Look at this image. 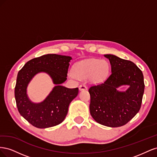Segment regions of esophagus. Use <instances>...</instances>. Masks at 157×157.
Masks as SVG:
<instances>
[{"label":"esophagus","mask_w":157,"mask_h":157,"mask_svg":"<svg viewBox=\"0 0 157 157\" xmlns=\"http://www.w3.org/2000/svg\"><path fill=\"white\" fill-rule=\"evenodd\" d=\"M87 90V86H86V84H80L79 86V90H80V91H82V90Z\"/></svg>","instance_id":"esophagus-1"}]
</instances>
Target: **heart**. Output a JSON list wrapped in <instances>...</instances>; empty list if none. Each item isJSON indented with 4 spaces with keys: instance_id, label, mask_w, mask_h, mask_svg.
Wrapping results in <instances>:
<instances>
[{
    "instance_id": "1",
    "label": "heart",
    "mask_w": 157,
    "mask_h": 157,
    "mask_svg": "<svg viewBox=\"0 0 157 157\" xmlns=\"http://www.w3.org/2000/svg\"><path fill=\"white\" fill-rule=\"evenodd\" d=\"M109 71V66L103 60L90 59L80 61L73 69L75 77L85 79L90 77L92 81L98 82L102 81L106 77Z\"/></svg>"
}]
</instances>
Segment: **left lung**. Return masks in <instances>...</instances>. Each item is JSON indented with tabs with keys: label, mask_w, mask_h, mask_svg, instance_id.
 <instances>
[{
	"label": "left lung",
	"mask_w": 157,
	"mask_h": 157,
	"mask_svg": "<svg viewBox=\"0 0 157 157\" xmlns=\"http://www.w3.org/2000/svg\"><path fill=\"white\" fill-rule=\"evenodd\" d=\"M111 74L103 82L90 87V112L99 124L109 127L125 125L141 108L145 84L142 71L132 61L106 54ZM122 85L130 87L125 92L116 89Z\"/></svg>",
	"instance_id": "8db88e82"
}]
</instances>
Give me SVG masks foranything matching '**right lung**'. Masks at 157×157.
Listing matches in <instances>:
<instances>
[{"label": "right lung", "instance_id": "1", "mask_svg": "<svg viewBox=\"0 0 157 157\" xmlns=\"http://www.w3.org/2000/svg\"><path fill=\"white\" fill-rule=\"evenodd\" d=\"M71 57L46 54L27 61L19 71L15 87L16 105L20 115L38 128H46L59 124L67 115L70 103L77 97L78 88L61 86L67 80ZM45 72L56 86L45 100L33 103L27 97L26 87L37 73Z\"/></svg>", "mask_w": 157, "mask_h": 157}]
</instances>
